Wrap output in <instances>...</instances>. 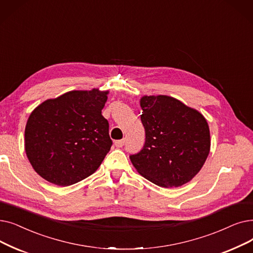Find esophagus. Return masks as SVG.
<instances>
[{"instance_id":"esophagus-1","label":"esophagus","mask_w":253,"mask_h":253,"mask_svg":"<svg viewBox=\"0 0 253 253\" xmlns=\"http://www.w3.org/2000/svg\"><path fill=\"white\" fill-rule=\"evenodd\" d=\"M115 145L117 148H122L125 145V139H119L115 141Z\"/></svg>"}]
</instances>
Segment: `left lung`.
Here are the masks:
<instances>
[{"label": "left lung", "instance_id": "left-lung-1", "mask_svg": "<svg viewBox=\"0 0 253 253\" xmlns=\"http://www.w3.org/2000/svg\"><path fill=\"white\" fill-rule=\"evenodd\" d=\"M140 106L146 141L138 153L129 156L133 167L161 187H179L189 182L210 152L206 119L169 96H144Z\"/></svg>", "mask_w": 253, "mask_h": 253}]
</instances>
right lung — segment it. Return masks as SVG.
Returning <instances> with one entry per match:
<instances>
[{"label":"right lung","instance_id":"right-lung-1","mask_svg":"<svg viewBox=\"0 0 253 253\" xmlns=\"http://www.w3.org/2000/svg\"><path fill=\"white\" fill-rule=\"evenodd\" d=\"M108 92L71 91L37 106L25 130L33 169L46 181L69 186L89 177L111 150L108 121L101 115Z\"/></svg>","mask_w":253,"mask_h":253}]
</instances>
